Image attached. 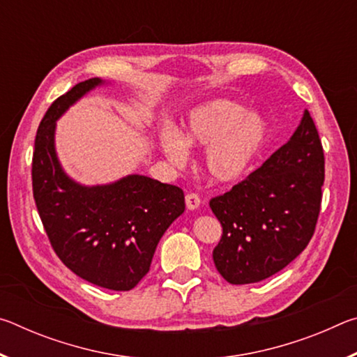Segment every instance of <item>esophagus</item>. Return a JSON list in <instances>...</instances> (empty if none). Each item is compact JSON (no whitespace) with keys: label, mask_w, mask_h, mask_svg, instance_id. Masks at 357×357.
<instances>
[{"label":"esophagus","mask_w":357,"mask_h":357,"mask_svg":"<svg viewBox=\"0 0 357 357\" xmlns=\"http://www.w3.org/2000/svg\"><path fill=\"white\" fill-rule=\"evenodd\" d=\"M200 203H202V200H200V197L197 195V193H187V195H185L187 209H190V211L197 209L198 206H200Z\"/></svg>","instance_id":"obj_1"}]
</instances>
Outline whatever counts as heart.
I'll return each instance as SVG.
<instances>
[{"mask_svg":"<svg viewBox=\"0 0 357 357\" xmlns=\"http://www.w3.org/2000/svg\"><path fill=\"white\" fill-rule=\"evenodd\" d=\"M269 138V126L257 113L228 99L204 102L190 110L183 134L173 128L160 130L164 154L173 164H183L187 146H208L203 167L217 184L243 179L263 153Z\"/></svg>","mask_w":357,"mask_h":357,"instance_id":"heart-1","label":"heart"}]
</instances>
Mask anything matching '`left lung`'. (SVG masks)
<instances>
[{"instance_id": "8db88e82", "label": "left lung", "mask_w": 357, "mask_h": 357, "mask_svg": "<svg viewBox=\"0 0 357 357\" xmlns=\"http://www.w3.org/2000/svg\"><path fill=\"white\" fill-rule=\"evenodd\" d=\"M324 153L304 112L291 138L231 190L209 202L223 233L213 259L228 283L268 279L289 264L315 233Z\"/></svg>"}]
</instances>
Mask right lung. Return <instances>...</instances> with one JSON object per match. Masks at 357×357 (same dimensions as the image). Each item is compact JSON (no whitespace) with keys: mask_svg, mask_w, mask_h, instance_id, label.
Here are the masks:
<instances>
[{"mask_svg":"<svg viewBox=\"0 0 357 357\" xmlns=\"http://www.w3.org/2000/svg\"><path fill=\"white\" fill-rule=\"evenodd\" d=\"M104 83L96 77L75 84L42 118L33 195L53 250L72 273L102 288L129 291L148 274L157 244L185 203L179 187L143 174L104 185H82L66 174L55 149L56 121Z\"/></svg>","mask_w":357,"mask_h":357,"instance_id":"add662e5","label":"right lung"}]
</instances>
